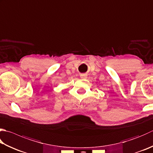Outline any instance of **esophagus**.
Returning a JSON list of instances; mask_svg holds the SVG:
<instances>
[{"label":"esophagus","mask_w":153,"mask_h":153,"mask_svg":"<svg viewBox=\"0 0 153 153\" xmlns=\"http://www.w3.org/2000/svg\"><path fill=\"white\" fill-rule=\"evenodd\" d=\"M86 77H87V75H86V74H80V78H82V79H86Z\"/></svg>","instance_id":"34e87169"}]
</instances>
